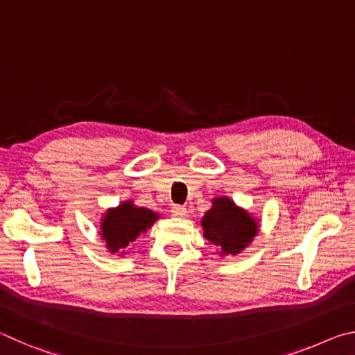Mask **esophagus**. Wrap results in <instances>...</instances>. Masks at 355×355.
<instances>
[{
	"instance_id": "1",
	"label": "esophagus",
	"mask_w": 355,
	"mask_h": 355,
	"mask_svg": "<svg viewBox=\"0 0 355 355\" xmlns=\"http://www.w3.org/2000/svg\"><path fill=\"white\" fill-rule=\"evenodd\" d=\"M171 213H172V216H175V218H183V216H186V213L188 211H186V208L182 205H173Z\"/></svg>"
}]
</instances>
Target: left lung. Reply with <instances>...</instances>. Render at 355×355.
I'll return each instance as SVG.
<instances>
[{"label": "left lung", "mask_w": 355, "mask_h": 355, "mask_svg": "<svg viewBox=\"0 0 355 355\" xmlns=\"http://www.w3.org/2000/svg\"><path fill=\"white\" fill-rule=\"evenodd\" d=\"M202 227L205 238L220 254L236 255L257 235V224L243 209H239L232 200L214 199L213 208L208 209L202 218Z\"/></svg>", "instance_id": "obj_1"}]
</instances>
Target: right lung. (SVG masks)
<instances>
[{
  "mask_svg": "<svg viewBox=\"0 0 355 355\" xmlns=\"http://www.w3.org/2000/svg\"><path fill=\"white\" fill-rule=\"evenodd\" d=\"M158 219V214L147 208H137L131 202H125L116 209H110L101 222V236L112 254L122 252L135 239L146 233L147 228Z\"/></svg>",
  "mask_w": 355,
  "mask_h": 355,
  "instance_id": "1",
  "label": "right lung"
}]
</instances>
